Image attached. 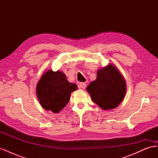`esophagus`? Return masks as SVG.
Segmentation results:
<instances>
[{
  "instance_id": "34e87169",
  "label": "esophagus",
  "mask_w": 158,
  "mask_h": 158,
  "mask_svg": "<svg viewBox=\"0 0 158 158\" xmlns=\"http://www.w3.org/2000/svg\"><path fill=\"white\" fill-rule=\"evenodd\" d=\"M79 85H80V87L81 88L84 89V88H85V87H86V84L84 83V82H80L79 84Z\"/></svg>"
}]
</instances>
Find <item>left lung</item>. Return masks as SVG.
Masks as SVG:
<instances>
[{"label":"left lung","instance_id":"obj_1","mask_svg":"<svg viewBox=\"0 0 158 158\" xmlns=\"http://www.w3.org/2000/svg\"><path fill=\"white\" fill-rule=\"evenodd\" d=\"M126 82L119 70L110 64L98 70L97 78L87 87L92 101L103 110L113 109L125 96Z\"/></svg>","mask_w":158,"mask_h":158}]
</instances>
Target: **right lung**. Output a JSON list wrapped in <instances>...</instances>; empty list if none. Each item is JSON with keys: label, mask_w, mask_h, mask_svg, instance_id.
Here are the masks:
<instances>
[{"label": "right lung", "mask_w": 158, "mask_h": 158, "mask_svg": "<svg viewBox=\"0 0 158 158\" xmlns=\"http://www.w3.org/2000/svg\"><path fill=\"white\" fill-rule=\"evenodd\" d=\"M76 89L77 85L69 82L63 72L49 70L38 82L36 92L42 107L57 113L67 105L71 93Z\"/></svg>", "instance_id": "add662e5"}]
</instances>
